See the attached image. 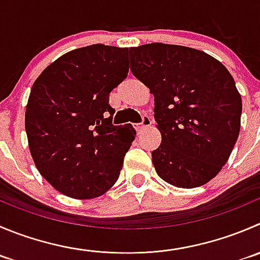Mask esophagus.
<instances>
[{"instance_id": "1", "label": "esophagus", "mask_w": 260, "mask_h": 260, "mask_svg": "<svg viewBox=\"0 0 260 260\" xmlns=\"http://www.w3.org/2000/svg\"><path fill=\"white\" fill-rule=\"evenodd\" d=\"M151 123H152V120H151V118L148 117L147 114L142 115V122H141V123H136V124H135L136 131H137V132H141V131H142L143 128L150 127Z\"/></svg>"}]
</instances>
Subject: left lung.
I'll return each mask as SVG.
<instances>
[{
	"label": "left lung",
	"instance_id": "8db88e82",
	"mask_svg": "<svg viewBox=\"0 0 260 260\" xmlns=\"http://www.w3.org/2000/svg\"><path fill=\"white\" fill-rule=\"evenodd\" d=\"M131 71L155 96L161 145L156 173L178 188H196L228 162L240 132L241 96L220 60L183 45L133 47Z\"/></svg>",
	"mask_w": 260,
	"mask_h": 260
}]
</instances>
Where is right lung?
I'll return each mask as SVG.
<instances>
[{
  "label": "right lung",
  "instance_id": "add662e5",
  "mask_svg": "<svg viewBox=\"0 0 260 260\" xmlns=\"http://www.w3.org/2000/svg\"><path fill=\"white\" fill-rule=\"evenodd\" d=\"M128 71V48L94 44L60 55L32 85L25 112L30 153L67 197H99L119 178L136 131L113 124L109 94Z\"/></svg>",
  "mask_w": 260,
  "mask_h": 260
}]
</instances>
